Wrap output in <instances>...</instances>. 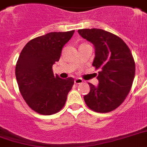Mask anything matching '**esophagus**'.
<instances>
[{
    "label": "esophagus",
    "mask_w": 147,
    "mask_h": 147,
    "mask_svg": "<svg viewBox=\"0 0 147 147\" xmlns=\"http://www.w3.org/2000/svg\"><path fill=\"white\" fill-rule=\"evenodd\" d=\"M74 82L76 84H80V83H82L83 82V80H82L81 78H76L74 80Z\"/></svg>",
    "instance_id": "esophagus-1"
}]
</instances>
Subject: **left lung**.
Returning <instances> with one entry per match:
<instances>
[{
	"mask_svg": "<svg viewBox=\"0 0 147 147\" xmlns=\"http://www.w3.org/2000/svg\"><path fill=\"white\" fill-rule=\"evenodd\" d=\"M78 33L94 45L92 65L100 68L99 84L88 83L91 90L84 100L96 112L113 111L126 99L133 82L135 65L131 51L120 38L101 29H82Z\"/></svg>",
	"mask_w": 147,
	"mask_h": 147,
	"instance_id": "obj_1",
	"label": "left lung"
}]
</instances>
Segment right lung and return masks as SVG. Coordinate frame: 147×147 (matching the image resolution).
<instances>
[{
	"label": "right lung",
	"mask_w": 147,
	"mask_h": 147,
	"mask_svg": "<svg viewBox=\"0 0 147 147\" xmlns=\"http://www.w3.org/2000/svg\"><path fill=\"white\" fill-rule=\"evenodd\" d=\"M74 32H51L33 38L20 53L16 67L18 85L27 105L37 113L51 115L65 106L74 79L60 78L52 67Z\"/></svg>",
	"instance_id": "add662e5"
}]
</instances>
